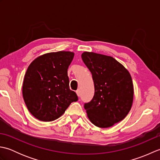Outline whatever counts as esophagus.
I'll return each mask as SVG.
<instances>
[{
	"mask_svg": "<svg viewBox=\"0 0 160 160\" xmlns=\"http://www.w3.org/2000/svg\"><path fill=\"white\" fill-rule=\"evenodd\" d=\"M76 93H77V96H78V97H80V90H79V89L76 91Z\"/></svg>",
	"mask_w": 160,
	"mask_h": 160,
	"instance_id": "esophagus-1",
	"label": "esophagus"
}]
</instances>
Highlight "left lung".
<instances>
[{"label": "left lung", "mask_w": 160, "mask_h": 160, "mask_svg": "<svg viewBox=\"0 0 160 160\" xmlns=\"http://www.w3.org/2000/svg\"><path fill=\"white\" fill-rule=\"evenodd\" d=\"M81 56L92 74L95 87L93 99L84 104L88 118L98 127H111L131 108L134 90L131 74L111 56L87 52Z\"/></svg>", "instance_id": "obj_1"}]
</instances>
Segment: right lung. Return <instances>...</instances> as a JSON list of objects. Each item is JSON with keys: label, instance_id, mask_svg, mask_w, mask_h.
<instances>
[{"label": "right lung", "instance_id": "right-lung-1", "mask_svg": "<svg viewBox=\"0 0 160 160\" xmlns=\"http://www.w3.org/2000/svg\"><path fill=\"white\" fill-rule=\"evenodd\" d=\"M73 57L71 52L47 53L36 58L28 67L22 96L29 111L38 120H55L78 100L76 93L69 89L67 75Z\"/></svg>", "mask_w": 160, "mask_h": 160}]
</instances>
